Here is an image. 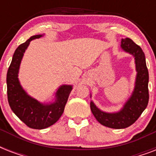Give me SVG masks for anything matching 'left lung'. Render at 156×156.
Segmentation results:
<instances>
[{
	"label": "left lung",
	"instance_id": "left-lung-1",
	"mask_svg": "<svg viewBox=\"0 0 156 156\" xmlns=\"http://www.w3.org/2000/svg\"><path fill=\"white\" fill-rule=\"evenodd\" d=\"M121 48L134 56L137 69L135 87L131 97L121 111L116 113H107L100 111L90 102V110L101 125L112 129L127 128L133 125L145 110L149 101L148 80L149 73L143 49L129 38L121 40Z\"/></svg>",
	"mask_w": 156,
	"mask_h": 156
}]
</instances>
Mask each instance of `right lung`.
Here are the masks:
<instances>
[{"mask_svg":"<svg viewBox=\"0 0 156 156\" xmlns=\"http://www.w3.org/2000/svg\"><path fill=\"white\" fill-rule=\"evenodd\" d=\"M41 36V35H33L17 48L6 77L8 102L12 111L28 127L36 129L49 127L58 121L72 90L71 86H61L56 92V102L45 105L30 97L21 87L18 73L23 53L31 40Z\"/></svg>","mask_w":156,"mask_h":156,"instance_id":"obj_1","label":"right lung"}]
</instances>
